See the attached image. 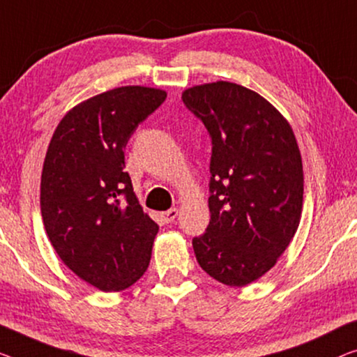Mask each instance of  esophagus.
Segmentation results:
<instances>
[{
  "label": "esophagus",
  "instance_id": "1",
  "mask_svg": "<svg viewBox=\"0 0 357 357\" xmlns=\"http://www.w3.org/2000/svg\"><path fill=\"white\" fill-rule=\"evenodd\" d=\"M178 208H172V210H168V211H163L162 215H160V218H162V221L163 222H173L174 220H176V216H178Z\"/></svg>",
  "mask_w": 357,
  "mask_h": 357
}]
</instances>
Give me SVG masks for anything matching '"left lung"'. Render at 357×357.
Masks as SVG:
<instances>
[{"label":"left lung","instance_id":"8db88e82","mask_svg":"<svg viewBox=\"0 0 357 357\" xmlns=\"http://www.w3.org/2000/svg\"><path fill=\"white\" fill-rule=\"evenodd\" d=\"M211 137L210 225L194 237L200 268L221 284L261 278L294 238L303 210V163L294 130L263 96L231 82L184 89Z\"/></svg>","mask_w":357,"mask_h":357}]
</instances>
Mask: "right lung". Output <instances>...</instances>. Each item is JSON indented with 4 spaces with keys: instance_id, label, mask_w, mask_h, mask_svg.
Returning <instances> with one entry per match:
<instances>
[{
    "instance_id": "1",
    "label": "right lung",
    "mask_w": 357,
    "mask_h": 357,
    "mask_svg": "<svg viewBox=\"0 0 357 357\" xmlns=\"http://www.w3.org/2000/svg\"><path fill=\"white\" fill-rule=\"evenodd\" d=\"M165 99L149 86L93 96L63 115L47 147L40 195L47 238L68 269L102 291L128 289L151 263L158 226L137 202L123 151Z\"/></svg>"
}]
</instances>
